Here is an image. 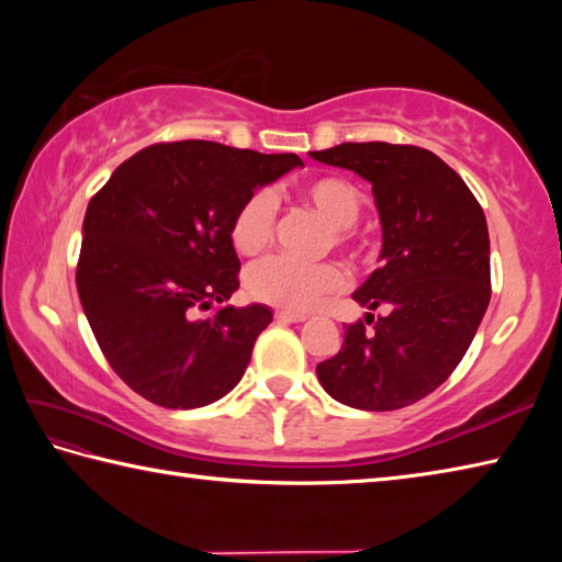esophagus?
<instances>
[{
  "label": "esophagus",
  "mask_w": 562,
  "mask_h": 562,
  "mask_svg": "<svg viewBox=\"0 0 562 562\" xmlns=\"http://www.w3.org/2000/svg\"><path fill=\"white\" fill-rule=\"evenodd\" d=\"M274 319L282 322V325H300V322L307 319V315H297V312H274Z\"/></svg>",
  "instance_id": "34e87169"
}]
</instances>
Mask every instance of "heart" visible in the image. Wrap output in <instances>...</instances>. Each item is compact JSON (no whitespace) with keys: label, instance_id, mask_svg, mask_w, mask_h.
I'll list each match as a JSON object with an SVG mask.
<instances>
[{"label":"heart","instance_id":"1","mask_svg":"<svg viewBox=\"0 0 562 562\" xmlns=\"http://www.w3.org/2000/svg\"><path fill=\"white\" fill-rule=\"evenodd\" d=\"M300 198L331 225V240L351 258L367 252L364 243L355 233L361 213V190L347 178L322 176L300 188ZM278 225V201L268 188L252 190L237 205L231 221V243L240 255L260 252L272 240ZM247 292L258 302L272 304L284 312H310L317 304L347 288V272L337 262H294L284 255H272L255 262L245 278Z\"/></svg>","mask_w":562,"mask_h":562}]
</instances>
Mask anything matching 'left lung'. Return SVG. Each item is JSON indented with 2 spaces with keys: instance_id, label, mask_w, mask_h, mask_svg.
Segmentation results:
<instances>
[{
  "instance_id": "8db88e82",
  "label": "left lung",
  "mask_w": 562,
  "mask_h": 562,
  "mask_svg": "<svg viewBox=\"0 0 562 562\" xmlns=\"http://www.w3.org/2000/svg\"><path fill=\"white\" fill-rule=\"evenodd\" d=\"M310 156L372 183L384 237L382 268L355 300L386 315L347 327L341 349L317 364L319 384L347 406L404 408L451 376L486 315V215L463 178L426 148L369 140Z\"/></svg>"
}]
</instances>
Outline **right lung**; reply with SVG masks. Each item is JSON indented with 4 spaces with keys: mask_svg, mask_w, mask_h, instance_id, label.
I'll list each match as a JSON object with an SVG mask.
<instances>
[{
    "mask_svg": "<svg viewBox=\"0 0 562 562\" xmlns=\"http://www.w3.org/2000/svg\"><path fill=\"white\" fill-rule=\"evenodd\" d=\"M294 166V154L213 140L154 144L91 198L76 288L103 357L133 392L198 408L240 382L272 312L227 304L240 288L231 221L255 188Z\"/></svg>",
    "mask_w": 562,
    "mask_h": 562,
    "instance_id": "obj_1",
    "label": "right lung"
}]
</instances>
